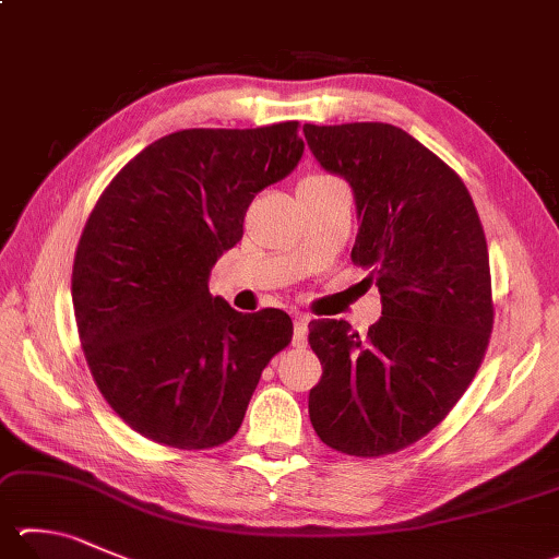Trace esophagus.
I'll return each mask as SVG.
<instances>
[{
  "mask_svg": "<svg viewBox=\"0 0 559 559\" xmlns=\"http://www.w3.org/2000/svg\"><path fill=\"white\" fill-rule=\"evenodd\" d=\"M308 322H310V318L302 312H298L296 320H293V344H298V347H302L308 340Z\"/></svg>",
  "mask_w": 559,
  "mask_h": 559,
  "instance_id": "34e87169",
  "label": "esophagus"
}]
</instances>
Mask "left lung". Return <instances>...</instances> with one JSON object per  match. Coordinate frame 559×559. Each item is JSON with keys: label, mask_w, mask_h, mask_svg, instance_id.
I'll list each match as a JSON object with an SVG mask.
<instances>
[{"label": "left lung", "mask_w": 559, "mask_h": 559, "mask_svg": "<svg viewBox=\"0 0 559 559\" xmlns=\"http://www.w3.org/2000/svg\"><path fill=\"white\" fill-rule=\"evenodd\" d=\"M328 174L349 182L354 263L381 293L367 337L312 320L322 364L308 411L318 438L354 456L418 442L462 399L493 328L489 249L469 190L408 131L381 121L302 127Z\"/></svg>", "instance_id": "8db88e82"}]
</instances>
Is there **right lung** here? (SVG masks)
<instances>
[{
  "label": "right lung",
  "instance_id": "obj_1",
  "mask_svg": "<svg viewBox=\"0 0 559 559\" xmlns=\"http://www.w3.org/2000/svg\"><path fill=\"white\" fill-rule=\"evenodd\" d=\"M298 121L182 129L99 195L73 263V310L99 393L131 430L178 450L231 440L261 371L293 337L283 310L237 312L210 271L259 190L302 156Z\"/></svg>",
  "mask_w": 559,
  "mask_h": 559
}]
</instances>
